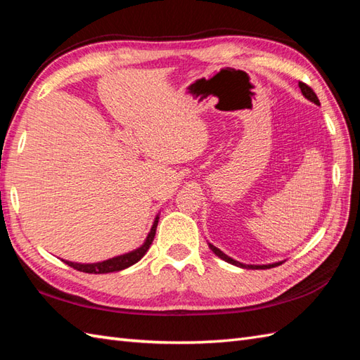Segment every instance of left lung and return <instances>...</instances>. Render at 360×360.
<instances>
[{
    "mask_svg": "<svg viewBox=\"0 0 360 360\" xmlns=\"http://www.w3.org/2000/svg\"><path fill=\"white\" fill-rule=\"evenodd\" d=\"M298 86H300V89H302V94L308 98V101H311V102H314L316 105H320V102H319V98H317V96H316V93L314 91H312V88L311 86H308L307 83H303V82H298ZM209 248L215 252V254L221 258V259H224V262H227V263H231V264H235V266H240V267H244V269H271V267H275V266H280L283 262H280V263H272V264H263V266H255V264H243V263H240V262H235L233 258H231V257H227L224 252H221L218 248H215L213 246V244H209Z\"/></svg>",
    "mask_w": 360,
    "mask_h": 360,
    "instance_id": "1",
    "label": "left lung"
}]
</instances>
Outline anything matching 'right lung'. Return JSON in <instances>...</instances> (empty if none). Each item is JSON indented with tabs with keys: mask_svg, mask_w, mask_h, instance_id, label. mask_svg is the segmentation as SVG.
Here are the masks:
<instances>
[{
	"mask_svg": "<svg viewBox=\"0 0 360 360\" xmlns=\"http://www.w3.org/2000/svg\"><path fill=\"white\" fill-rule=\"evenodd\" d=\"M158 221H159V217H156L155 223H153L151 231L147 236V240H145V243L142 244L139 249H136L133 252H128V254H125V255L110 258V259H106V262H101V263H93V264H80V263H72V262H65V263L68 266L74 267V269H77L80 272H86V274H108V272H117V271L125 269V267H129L131 264L139 262V259L145 254H147V250L150 249L153 240H155Z\"/></svg>",
	"mask_w": 360,
	"mask_h": 360,
	"instance_id": "obj_1",
	"label": "right lung"
}]
</instances>
